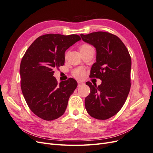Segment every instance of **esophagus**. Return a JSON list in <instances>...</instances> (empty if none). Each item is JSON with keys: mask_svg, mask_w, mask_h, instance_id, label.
Wrapping results in <instances>:
<instances>
[{"mask_svg": "<svg viewBox=\"0 0 153 153\" xmlns=\"http://www.w3.org/2000/svg\"><path fill=\"white\" fill-rule=\"evenodd\" d=\"M77 82H78V86H80L82 85H84V82H81V81H78Z\"/></svg>", "mask_w": 153, "mask_h": 153, "instance_id": "34e87169", "label": "esophagus"}]
</instances>
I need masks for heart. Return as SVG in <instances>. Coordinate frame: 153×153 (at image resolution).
Returning a JSON list of instances; mask_svg holds the SVG:
<instances>
[{"label":"heart","mask_w":153,"mask_h":153,"mask_svg":"<svg viewBox=\"0 0 153 153\" xmlns=\"http://www.w3.org/2000/svg\"><path fill=\"white\" fill-rule=\"evenodd\" d=\"M90 47H91L89 45H84L82 46L80 50L90 48ZM72 74H73V75L76 78H82L84 75V69L82 68H76L75 69H74V70L73 71Z\"/></svg>","instance_id":"heart-1"}]
</instances>
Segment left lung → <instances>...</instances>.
Returning <instances> with one entry per match:
<instances>
[{"label":"left lung","instance_id":"8db88e82","mask_svg":"<svg viewBox=\"0 0 153 153\" xmlns=\"http://www.w3.org/2000/svg\"><path fill=\"white\" fill-rule=\"evenodd\" d=\"M80 36L96 50V62L92 66L91 76L102 81L98 86L86 82L91 92L85 99V108L96 119H109L121 109L130 90L131 57L123 41L109 32Z\"/></svg>","mask_w":153,"mask_h":153}]
</instances>
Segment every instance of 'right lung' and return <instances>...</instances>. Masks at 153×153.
Returning a JSON list of instances; mask_svg holds the SVG:
<instances>
[{"label": "right lung", "instance_id": "right-lung-1", "mask_svg": "<svg viewBox=\"0 0 153 153\" xmlns=\"http://www.w3.org/2000/svg\"><path fill=\"white\" fill-rule=\"evenodd\" d=\"M80 39L76 34H45L37 38L23 57L22 93L32 112L41 119L52 121L65 112L77 82L70 78L58 84L53 70L64 65L66 50Z\"/></svg>", "mask_w": 153, "mask_h": 153}]
</instances>
